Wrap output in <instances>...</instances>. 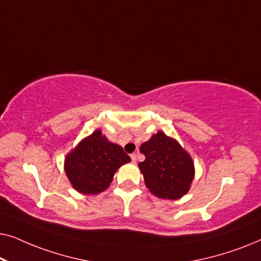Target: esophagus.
Returning a JSON list of instances; mask_svg holds the SVG:
<instances>
[{"instance_id": "esophagus-1", "label": "esophagus", "mask_w": 261, "mask_h": 261, "mask_svg": "<svg viewBox=\"0 0 261 261\" xmlns=\"http://www.w3.org/2000/svg\"><path fill=\"white\" fill-rule=\"evenodd\" d=\"M130 159H132V162H133V163H137V153H132Z\"/></svg>"}]
</instances>
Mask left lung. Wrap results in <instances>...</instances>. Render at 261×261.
Here are the masks:
<instances>
[{
  "instance_id": "left-lung-1",
  "label": "left lung",
  "mask_w": 261,
  "mask_h": 261,
  "mask_svg": "<svg viewBox=\"0 0 261 261\" xmlns=\"http://www.w3.org/2000/svg\"><path fill=\"white\" fill-rule=\"evenodd\" d=\"M140 152L146 159L139 167L152 194L169 199L187 194L194 179V163L176 140L158 132L141 145Z\"/></svg>"
}]
</instances>
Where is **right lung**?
I'll return each mask as SVG.
<instances>
[{
    "label": "right lung",
    "mask_w": 261,
    "mask_h": 261,
    "mask_svg": "<svg viewBox=\"0 0 261 261\" xmlns=\"http://www.w3.org/2000/svg\"><path fill=\"white\" fill-rule=\"evenodd\" d=\"M129 162L121 146L109 142L101 130H96L66 156L65 172L77 191L98 194L109 187L117 169Z\"/></svg>",
    "instance_id": "obj_1"
}]
</instances>
